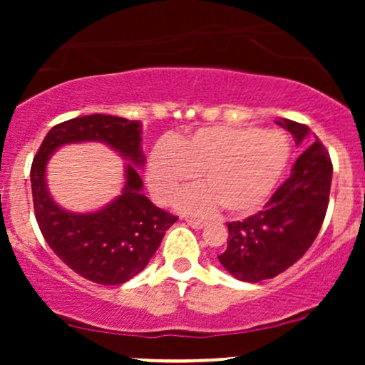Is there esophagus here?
I'll use <instances>...</instances> for the list:
<instances>
[{
  "label": "esophagus",
  "instance_id": "1",
  "mask_svg": "<svg viewBox=\"0 0 365 365\" xmlns=\"http://www.w3.org/2000/svg\"><path fill=\"white\" fill-rule=\"evenodd\" d=\"M185 221L192 226V228H202V226L206 225V221L199 220V217H187Z\"/></svg>",
  "mask_w": 365,
  "mask_h": 365
}]
</instances>
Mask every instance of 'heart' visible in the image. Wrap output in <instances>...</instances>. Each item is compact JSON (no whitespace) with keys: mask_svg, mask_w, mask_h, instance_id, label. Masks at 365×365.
<instances>
[{"mask_svg":"<svg viewBox=\"0 0 365 365\" xmlns=\"http://www.w3.org/2000/svg\"><path fill=\"white\" fill-rule=\"evenodd\" d=\"M290 159V144L278 130L206 127L173 142L161 140L149 154L148 183L154 199L168 204L199 173L202 187L177 199L185 212L230 216L257 211L278 185Z\"/></svg>","mask_w":365,"mask_h":365,"instance_id":"heart-1","label":"heart"}]
</instances>
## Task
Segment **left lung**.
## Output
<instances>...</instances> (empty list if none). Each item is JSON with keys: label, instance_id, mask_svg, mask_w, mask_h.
Segmentation results:
<instances>
[{"label": "left lung", "instance_id": "1", "mask_svg": "<svg viewBox=\"0 0 365 365\" xmlns=\"http://www.w3.org/2000/svg\"><path fill=\"white\" fill-rule=\"evenodd\" d=\"M276 125L292 133L295 144L307 137V125L279 118ZM333 165L328 149L314 135L292 175L276 188L262 211L228 223V247L217 255L237 279L257 283L293 266L316 240L329 202Z\"/></svg>", "mask_w": 365, "mask_h": 365}]
</instances>
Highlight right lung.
<instances>
[{
  "instance_id": "add662e5",
  "label": "right lung",
  "mask_w": 365,
  "mask_h": 365,
  "mask_svg": "<svg viewBox=\"0 0 365 365\" xmlns=\"http://www.w3.org/2000/svg\"><path fill=\"white\" fill-rule=\"evenodd\" d=\"M101 140L135 165L144 163L140 123L110 115H87L54 125L31 166L34 215L44 240L70 269L99 284H121L139 274L178 216L156 207L142 194L135 166H127L123 194L101 211L73 215L46 190L48 158L63 144Z\"/></svg>"
}]
</instances>
